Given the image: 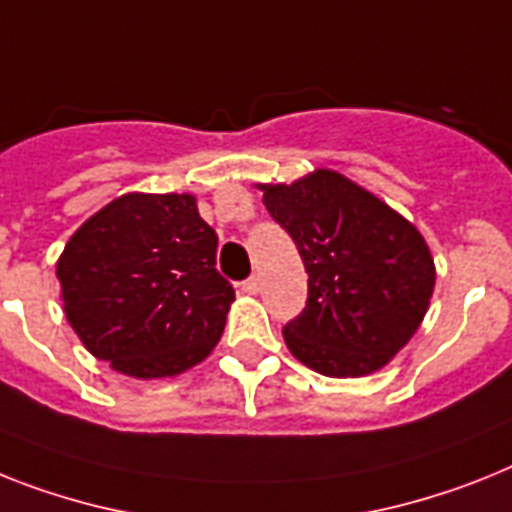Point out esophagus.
I'll return each instance as SVG.
<instances>
[{"label": "esophagus", "mask_w": 512, "mask_h": 512, "mask_svg": "<svg viewBox=\"0 0 512 512\" xmlns=\"http://www.w3.org/2000/svg\"><path fill=\"white\" fill-rule=\"evenodd\" d=\"M240 290H243L246 295H259L261 293V280H259V277H248V280L240 285Z\"/></svg>", "instance_id": "esophagus-1"}]
</instances>
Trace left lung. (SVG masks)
Listing matches in <instances>:
<instances>
[{
  "label": "left lung",
  "instance_id": "1",
  "mask_svg": "<svg viewBox=\"0 0 512 512\" xmlns=\"http://www.w3.org/2000/svg\"><path fill=\"white\" fill-rule=\"evenodd\" d=\"M256 188L308 272L306 308L282 329L287 350L324 377L384 369L416 335L432 301L437 269L424 235L335 170Z\"/></svg>",
  "mask_w": 512,
  "mask_h": 512
}]
</instances>
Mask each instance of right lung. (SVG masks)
I'll return each instance as SVG.
<instances>
[{"label":"right lung","instance_id":"add662e5","mask_svg":"<svg viewBox=\"0 0 512 512\" xmlns=\"http://www.w3.org/2000/svg\"><path fill=\"white\" fill-rule=\"evenodd\" d=\"M190 193H125L57 261L62 308L91 356L133 379L177 377L225 332L235 290Z\"/></svg>","mask_w":512,"mask_h":512}]
</instances>
